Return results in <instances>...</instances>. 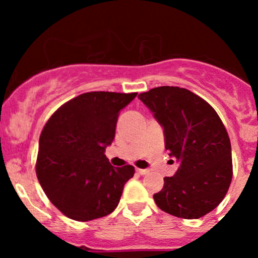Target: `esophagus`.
<instances>
[{"label":"esophagus","mask_w":258,"mask_h":258,"mask_svg":"<svg viewBox=\"0 0 258 258\" xmlns=\"http://www.w3.org/2000/svg\"><path fill=\"white\" fill-rule=\"evenodd\" d=\"M137 173L142 174V176H143V174H148V173H149V170H143V168H137Z\"/></svg>","instance_id":"1"}]
</instances>
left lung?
<instances>
[{
    "instance_id": "left-lung-1",
    "label": "left lung",
    "mask_w": 258,
    "mask_h": 258,
    "mask_svg": "<svg viewBox=\"0 0 258 258\" xmlns=\"http://www.w3.org/2000/svg\"><path fill=\"white\" fill-rule=\"evenodd\" d=\"M138 98L164 128L165 148L179 166L154 194L162 211L185 220L205 216L226 197L233 177L226 127L206 100L193 92L161 86Z\"/></svg>"
}]
</instances>
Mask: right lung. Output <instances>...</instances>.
Listing matches in <instances>:
<instances>
[{
    "instance_id": "right-lung-1",
    "label": "right lung",
    "mask_w": 258,
    "mask_h": 258,
    "mask_svg": "<svg viewBox=\"0 0 258 258\" xmlns=\"http://www.w3.org/2000/svg\"><path fill=\"white\" fill-rule=\"evenodd\" d=\"M136 96L87 92L61 105L44 125L38 142L37 179L67 217L87 222L116 209L135 167H114L104 152L114 141L120 110Z\"/></svg>"
}]
</instances>
